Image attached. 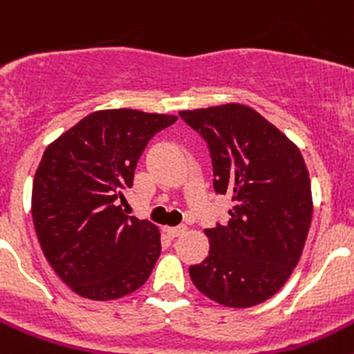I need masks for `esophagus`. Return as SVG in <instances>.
Here are the masks:
<instances>
[{
	"instance_id": "34e87169",
	"label": "esophagus",
	"mask_w": 354,
	"mask_h": 354,
	"mask_svg": "<svg viewBox=\"0 0 354 354\" xmlns=\"http://www.w3.org/2000/svg\"><path fill=\"white\" fill-rule=\"evenodd\" d=\"M165 230H167L168 236L179 237V236H183L184 232H186L187 227H186V225H179V227H167V228H165Z\"/></svg>"
}]
</instances>
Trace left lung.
<instances>
[{"label":"left lung","instance_id":"left-lung-1","mask_svg":"<svg viewBox=\"0 0 354 354\" xmlns=\"http://www.w3.org/2000/svg\"><path fill=\"white\" fill-rule=\"evenodd\" d=\"M179 115L207 142L214 192L234 202L227 223L205 228L209 255L189 266V277L220 305H259L282 289L301 259L314 211L305 159L250 106L230 102Z\"/></svg>","mask_w":354,"mask_h":354}]
</instances>
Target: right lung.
<instances>
[{"label": "right lung", "instance_id": "add662e5", "mask_svg": "<svg viewBox=\"0 0 354 354\" xmlns=\"http://www.w3.org/2000/svg\"><path fill=\"white\" fill-rule=\"evenodd\" d=\"M177 120L138 109H101L81 118L44 150L31 192V216L44 257L83 298L109 301L147 282L161 234L118 205L133 186L149 140Z\"/></svg>", "mask_w": 354, "mask_h": 354}]
</instances>
